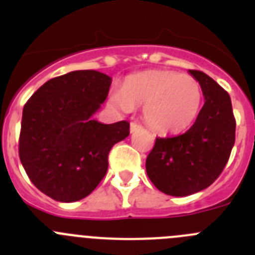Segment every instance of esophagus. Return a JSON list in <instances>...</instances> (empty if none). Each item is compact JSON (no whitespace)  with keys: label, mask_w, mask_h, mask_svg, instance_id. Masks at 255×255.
Segmentation results:
<instances>
[{"label":"esophagus","mask_w":255,"mask_h":255,"mask_svg":"<svg viewBox=\"0 0 255 255\" xmlns=\"http://www.w3.org/2000/svg\"><path fill=\"white\" fill-rule=\"evenodd\" d=\"M138 128H140V125H139V124H136V123H131L130 124V131H135V130L138 129Z\"/></svg>","instance_id":"1"}]
</instances>
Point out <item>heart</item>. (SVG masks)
I'll use <instances>...</instances> for the list:
<instances>
[{
    "label": "heart",
    "instance_id": "obj_1",
    "mask_svg": "<svg viewBox=\"0 0 255 255\" xmlns=\"http://www.w3.org/2000/svg\"><path fill=\"white\" fill-rule=\"evenodd\" d=\"M202 97L199 83L191 75L153 70L130 76L124 91L115 89L110 93L108 102L125 114L134 107H144V120L154 131L175 134L194 123Z\"/></svg>",
    "mask_w": 255,
    "mask_h": 255
}]
</instances>
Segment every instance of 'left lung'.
Listing matches in <instances>:
<instances>
[{"mask_svg":"<svg viewBox=\"0 0 255 255\" xmlns=\"http://www.w3.org/2000/svg\"><path fill=\"white\" fill-rule=\"evenodd\" d=\"M189 73L199 82L204 106L186 132L155 138L145 161L150 181L172 197L194 194L213 184L235 144L236 121L229 93L203 71Z\"/></svg>","mask_w":255,"mask_h":255,"instance_id":"obj_1","label":"left lung"}]
</instances>
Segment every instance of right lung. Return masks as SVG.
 <instances>
[{
    "mask_svg": "<svg viewBox=\"0 0 255 255\" xmlns=\"http://www.w3.org/2000/svg\"><path fill=\"white\" fill-rule=\"evenodd\" d=\"M112 79L94 70L57 76L24 106L19 157L30 181L58 202L89 195L108 168V153L129 135L128 121L105 124L93 115L106 101Z\"/></svg>",
    "mask_w": 255,
    "mask_h": 255,
    "instance_id": "obj_1",
    "label": "right lung"
}]
</instances>
